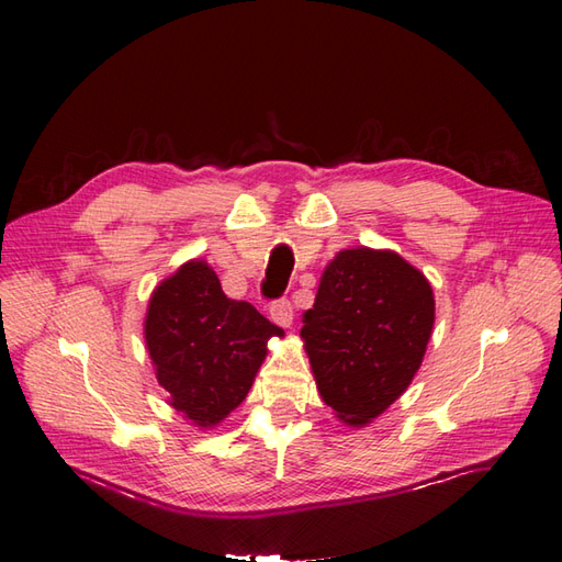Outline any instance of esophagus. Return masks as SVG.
Listing matches in <instances>:
<instances>
[{
    "label": "esophagus",
    "mask_w": 562,
    "mask_h": 562,
    "mask_svg": "<svg viewBox=\"0 0 562 562\" xmlns=\"http://www.w3.org/2000/svg\"><path fill=\"white\" fill-rule=\"evenodd\" d=\"M269 318L277 323L281 328H288L293 323V304L288 300H279L269 307Z\"/></svg>",
    "instance_id": "obj_1"
}]
</instances>
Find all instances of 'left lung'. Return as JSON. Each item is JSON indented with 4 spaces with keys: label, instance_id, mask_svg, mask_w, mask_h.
I'll return each mask as SVG.
<instances>
[{
    "label": "left lung",
    "instance_id": "left-lung-1",
    "mask_svg": "<svg viewBox=\"0 0 562 562\" xmlns=\"http://www.w3.org/2000/svg\"><path fill=\"white\" fill-rule=\"evenodd\" d=\"M429 279L394 250H339L318 281L300 337L333 415L361 429L415 380L434 333Z\"/></svg>",
    "mask_w": 562,
    "mask_h": 562
}]
</instances>
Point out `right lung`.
<instances>
[{
	"mask_svg": "<svg viewBox=\"0 0 562 562\" xmlns=\"http://www.w3.org/2000/svg\"><path fill=\"white\" fill-rule=\"evenodd\" d=\"M283 330L250 302L223 293L213 267L187 260L149 295L145 347L168 405L199 429H213L248 396Z\"/></svg>",
	"mask_w": 562,
	"mask_h": 562,
	"instance_id": "obj_1",
	"label": "right lung"
}]
</instances>
